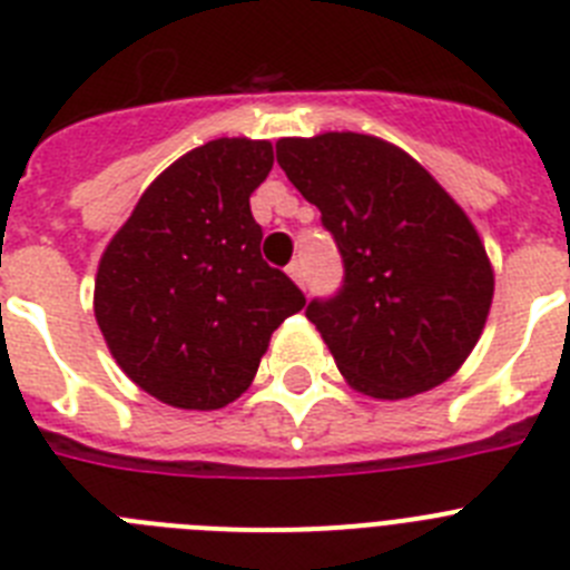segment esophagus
Returning <instances> with one entry per match:
<instances>
[{
  "instance_id": "1",
  "label": "esophagus",
  "mask_w": 570,
  "mask_h": 570,
  "mask_svg": "<svg viewBox=\"0 0 570 570\" xmlns=\"http://www.w3.org/2000/svg\"><path fill=\"white\" fill-rule=\"evenodd\" d=\"M288 276L299 285V288H305V265H302V262H291Z\"/></svg>"
}]
</instances>
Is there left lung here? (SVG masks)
<instances>
[{"label":"left lung","instance_id":"1","mask_svg":"<svg viewBox=\"0 0 570 570\" xmlns=\"http://www.w3.org/2000/svg\"><path fill=\"white\" fill-rule=\"evenodd\" d=\"M276 163L322 214L345 276L305 316L347 385L405 400L460 371L485 328L493 268L465 210L396 145L331 130L279 139Z\"/></svg>","mask_w":570,"mask_h":570}]
</instances>
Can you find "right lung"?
I'll list each match as a JSON object with an SVG mask.
<instances>
[{
  "label": "right lung",
  "instance_id": "1",
  "mask_svg": "<svg viewBox=\"0 0 570 570\" xmlns=\"http://www.w3.org/2000/svg\"><path fill=\"white\" fill-rule=\"evenodd\" d=\"M265 139H214L148 185L97 271L94 314L116 365L165 405L216 411L254 382L305 296L262 259L250 194Z\"/></svg>",
  "mask_w": 570,
  "mask_h": 570
}]
</instances>
